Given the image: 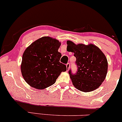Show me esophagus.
Instances as JSON below:
<instances>
[{
	"label": "esophagus",
	"mask_w": 122,
	"mask_h": 122,
	"mask_svg": "<svg viewBox=\"0 0 122 122\" xmlns=\"http://www.w3.org/2000/svg\"><path fill=\"white\" fill-rule=\"evenodd\" d=\"M66 67H67V71H68L69 68H70V64L69 63H68L67 64H66Z\"/></svg>",
	"instance_id": "1"
}]
</instances>
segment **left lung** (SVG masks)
<instances>
[{
	"instance_id": "left-lung-1",
	"label": "left lung",
	"mask_w": 122,
	"mask_h": 122,
	"mask_svg": "<svg viewBox=\"0 0 122 122\" xmlns=\"http://www.w3.org/2000/svg\"><path fill=\"white\" fill-rule=\"evenodd\" d=\"M68 51L74 53L77 71L75 74L69 71L72 84L75 88L84 92L96 89L101 85L107 72V59L97 46L93 44L76 45L67 41Z\"/></svg>"
}]
</instances>
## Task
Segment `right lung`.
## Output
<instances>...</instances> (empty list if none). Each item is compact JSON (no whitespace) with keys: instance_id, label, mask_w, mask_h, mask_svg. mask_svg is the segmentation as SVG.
<instances>
[{"instance_id":"right-lung-1","label":"right lung","mask_w":122,"mask_h":122,"mask_svg":"<svg viewBox=\"0 0 122 122\" xmlns=\"http://www.w3.org/2000/svg\"><path fill=\"white\" fill-rule=\"evenodd\" d=\"M61 45L56 39L43 37L26 48L22 55L21 71L30 86L38 89L47 88L55 83L61 72L67 70L66 66L59 61Z\"/></svg>"}]
</instances>
